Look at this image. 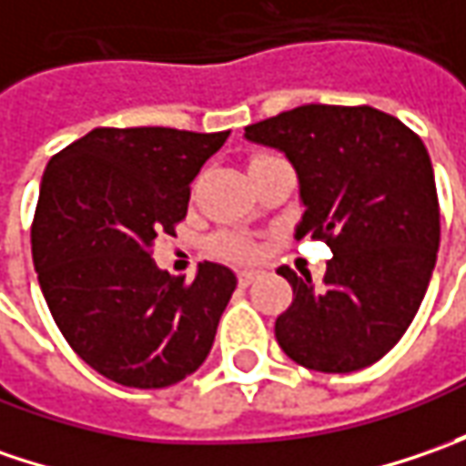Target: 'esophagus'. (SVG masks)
I'll use <instances>...</instances> for the list:
<instances>
[{"mask_svg": "<svg viewBox=\"0 0 466 466\" xmlns=\"http://www.w3.org/2000/svg\"><path fill=\"white\" fill-rule=\"evenodd\" d=\"M257 278H259V272H251V269H246V272H238V282H241L243 288H246V285H251V282H254Z\"/></svg>", "mask_w": 466, "mask_h": 466, "instance_id": "obj_1", "label": "esophagus"}]
</instances>
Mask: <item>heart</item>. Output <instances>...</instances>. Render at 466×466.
<instances>
[{
	"label": "heart",
	"mask_w": 466,
	"mask_h": 466,
	"mask_svg": "<svg viewBox=\"0 0 466 466\" xmlns=\"http://www.w3.org/2000/svg\"><path fill=\"white\" fill-rule=\"evenodd\" d=\"M275 155H254L251 157V166H261V163H267V160H272ZM248 166V168H251ZM218 251L228 257V259L233 261H251L257 259V254H259V248L254 246V243L248 241V238H243V236H220L218 238Z\"/></svg>",
	"instance_id": "heart-1"
}]
</instances>
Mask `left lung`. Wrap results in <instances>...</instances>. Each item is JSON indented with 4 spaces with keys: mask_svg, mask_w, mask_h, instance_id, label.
Wrapping results in <instances>:
<instances>
[{
    "mask_svg": "<svg viewBox=\"0 0 466 466\" xmlns=\"http://www.w3.org/2000/svg\"><path fill=\"white\" fill-rule=\"evenodd\" d=\"M246 139L288 155L306 207L296 238L331 248L321 288L278 269L293 285L275 321L279 348L321 373L381 360L412 324L439 254V194L422 139L379 108L321 103L257 121Z\"/></svg>",
    "mask_w": 466,
    "mask_h": 466,
    "instance_id": "8db88e82",
    "label": "left lung"
}]
</instances>
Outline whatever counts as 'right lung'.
Here are the masks:
<instances>
[{
    "label": "right lung",
    "instance_id": "obj_1",
    "mask_svg": "<svg viewBox=\"0 0 466 466\" xmlns=\"http://www.w3.org/2000/svg\"><path fill=\"white\" fill-rule=\"evenodd\" d=\"M230 132L98 127L46 166L33 264L69 348L132 389L178 384L205 363L236 275L205 261L191 282L153 261L176 236L191 181Z\"/></svg>",
    "mask_w": 466,
    "mask_h": 466
}]
</instances>
